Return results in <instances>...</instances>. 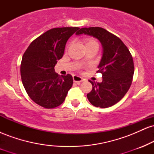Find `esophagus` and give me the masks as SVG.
<instances>
[{"label":"esophagus","mask_w":154,"mask_h":154,"mask_svg":"<svg viewBox=\"0 0 154 154\" xmlns=\"http://www.w3.org/2000/svg\"><path fill=\"white\" fill-rule=\"evenodd\" d=\"M73 81L74 82L77 83V84H79L80 82H82L83 81V79L81 77L77 75H74L73 76Z\"/></svg>","instance_id":"esophagus-1"}]
</instances>
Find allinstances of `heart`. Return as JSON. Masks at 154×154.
<instances>
[{
  "instance_id": "heart-1",
  "label": "heart",
  "mask_w": 154,
  "mask_h": 154,
  "mask_svg": "<svg viewBox=\"0 0 154 154\" xmlns=\"http://www.w3.org/2000/svg\"><path fill=\"white\" fill-rule=\"evenodd\" d=\"M85 48H90V47H98V43L95 39L93 38H87L85 40Z\"/></svg>"
}]
</instances>
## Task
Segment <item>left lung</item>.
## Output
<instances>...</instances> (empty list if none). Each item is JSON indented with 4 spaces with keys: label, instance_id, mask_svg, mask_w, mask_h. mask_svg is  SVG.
<instances>
[{
    "label": "left lung",
    "instance_id": "8db88e82",
    "mask_svg": "<svg viewBox=\"0 0 154 154\" xmlns=\"http://www.w3.org/2000/svg\"><path fill=\"white\" fill-rule=\"evenodd\" d=\"M87 35L98 39L103 52L97 72L102 74L101 82L90 81L93 85L88 99L94 106H112L125 96L132 84L134 63L132 55L118 37L101 27L81 28L77 35Z\"/></svg>",
    "mask_w": 154,
    "mask_h": 154
}]
</instances>
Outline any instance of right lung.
I'll use <instances>...</instances> for the list:
<instances>
[{"instance_id": "add662e5", "label": "right lung", "mask_w": 154, "mask_h": 154, "mask_svg": "<svg viewBox=\"0 0 154 154\" xmlns=\"http://www.w3.org/2000/svg\"><path fill=\"white\" fill-rule=\"evenodd\" d=\"M79 27H59L48 30L32 42L22 56L20 72L29 98L46 109L64 101L73 84L72 76H60L54 66L62 58L69 38Z\"/></svg>"}]
</instances>
